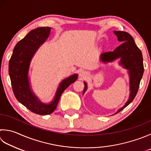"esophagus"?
<instances>
[{"label": "esophagus", "mask_w": 151, "mask_h": 151, "mask_svg": "<svg viewBox=\"0 0 151 151\" xmlns=\"http://www.w3.org/2000/svg\"><path fill=\"white\" fill-rule=\"evenodd\" d=\"M88 76V73L86 71H85V70H82L79 74V76L81 79H84L87 77Z\"/></svg>", "instance_id": "34e87169"}]
</instances>
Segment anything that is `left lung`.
<instances>
[{"mask_svg": "<svg viewBox=\"0 0 151 151\" xmlns=\"http://www.w3.org/2000/svg\"><path fill=\"white\" fill-rule=\"evenodd\" d=\"M117 37V39L122 44L115 49L113 52L101 54L100 60L103 63H111L119 60V64L124 69L128 70L129 79V96L125 105L120 108L114 114L119 113L126 108L135 98L139 86L140 81L143 75L144 67L143 55L141 51L135 43L134 38L125 31H113ZM84 89L83 95L87 90L88 86L84 82ZM113 114V115H114Z\"/></svg>", "mask_w": 151, "mask_h": 151, "instance_id": "left-lung-1", "label": "left lung"}]
</instances>
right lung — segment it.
I'll list each match as a JSON object with an SVG mask.
<instances>
[{"label":"right lung","instance_id":"1","mask_svg":"<svg viewBox=\"0 0 151 151\" xmlns=\"http://www.w3.org/2000/svg\"><path fill=\"white\" fill-rule=\"evenodd\" d=\"M51 29L44 27L31 31L15 46L9 61V75L15 97L32 113L40 115L52 113L62 93L78 78L77 74H73L60 82L54 99L48 103L41 101L32 91L29 77L31 62L38 50L48 39Z\"/></svg>","mask_w":151,"mask_h":151}]
</instances>
